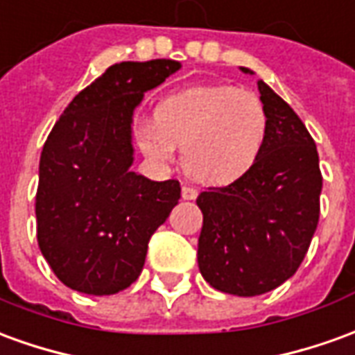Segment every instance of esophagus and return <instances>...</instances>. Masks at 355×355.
<instances>
[{
	"label": "esophagus",
	"mask_w": 355,
	"mask_h": 355,
	"mask_svg": "<svg viewBox=\"0 0 355 355\" xmlns=\"http://www.w3.org/2000/svg\"><path fill=\"white\" fill-rule=\"evenodd\" d=\"M198 198V190L190 188V186H182V200H196Z\"/></svg>",
	"instance_id": "esophagus-1"
}]
</instances>
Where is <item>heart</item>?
Segmentation results:
<instances>
[{
    "instance_id": "1",
    "label": "heart",
    "mask_w": 355,
    "mask_h": 355,
    "mask_svg": "<svg viewBox=\"0 0 355 355\" xmlns=\"http://www.w3.org/2000/svg\"><path fill=\"white\" fill-rule=\"evenodd\" d=\"M269 119L257 96L232 84H203L169 94L153 121L136 125L140 152L155 165H171L182 146V167L198 182L229 186L257 165Z\"/></svg>"
}]
</instances>
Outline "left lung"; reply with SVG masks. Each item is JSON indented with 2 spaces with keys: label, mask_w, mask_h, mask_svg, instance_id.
Listing matches in <instances>:
<instances>
[{
  "label": "left lung",
  "mask_w": 355,
  "mask_h": 355,
  "mask_svg": "<svg viewBox=\"0 0 355 355\" xmlns=\"http://www.w3.org/2000/svg\"><path fill=\"white\" fill-rule=\"evenodd\" d=\"M257 90L269 119L257 165L196 200L203 213L200 272L215 290L244 298L275 290L298 271L319 223L323 188L317 146L302 119L263 80Z\"/></svg>",
  "instance_id": "1"
}]
</instances>
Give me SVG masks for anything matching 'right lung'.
<instances>
[{
	"instance_id": "obj_1",
	"label": "right lung",
	"mask_w": 355,
	"mask_h": 355,
	"mask_svg": "<svg viewBox=\"0 0 355 355\" xmlns=\"http://www.w3.org/2000/svg\"><path fill=\"white\" fill-rule=\"evenodd\" d=\"M180 67L173 59L111 65L49 132L40 157L38 246L69 288L92 296L128 288L178 203V180H150L130 167L136 107Z\"/></svg>"
}]
</instances>
